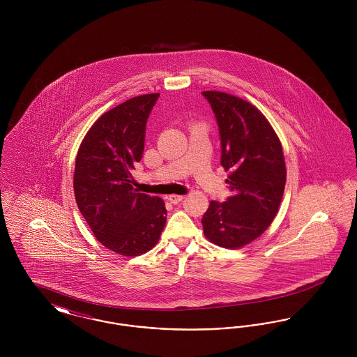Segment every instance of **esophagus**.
<instances>
[{"label": "esophagus", "mask_w": 357, "mask_h": 357, "mask_svg": "<svg viewBox=\"0 0 357 357\" xmlns=\"http://www.w3.org/2000/svg\"><path fill=\"white\" fill-rule=\"evenodd\" d=\"M183 195H176V194H171V195H169V201H170V204H178L179 202H182L183 201Z\"/></svg>", "instance_id": "obj_1"}]
</instances>
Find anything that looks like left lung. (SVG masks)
Here are the masks:
<instances>
[{
    "mask_svg": "<svg viewBox=\"0 0 357 357\" xmlns=\"http://www.w3.org/2000/svg\"><path fill=\"white\" fill-rule=\"evenodd\" d=\"M220 128L221 165L229 171L231 197L211 201L204 214V236L226 249H239L259 237L277 215L287 182L282 146L253 104L237 96L202 92Z\"/></svg>",
    "mask_w": 357,
    "mask_h": 357,
    "instance_id": "8db88e82",
    "label": "left lung"
}]
</instances>
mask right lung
Instances as JSON below:
<instances>
[{
    "label": "right lung",
    "mask_w": 357,
    "mask_h": 357,
    "mask_svg": "<svg viewBox=\"0 0 357 357\" xmlns=\"http://www.w3.org/2000/svg\"><path fill=\"white\" fill-rule=\"evenodd\" d=\"M158 98L140 95L102 114L76 156L77 207L98 241L126 257L153 249L166 225L165 202L137 192L131 175L143 156L146 124Z\"/></svg>",
    "instance_id": "1"
}]
</instances>
